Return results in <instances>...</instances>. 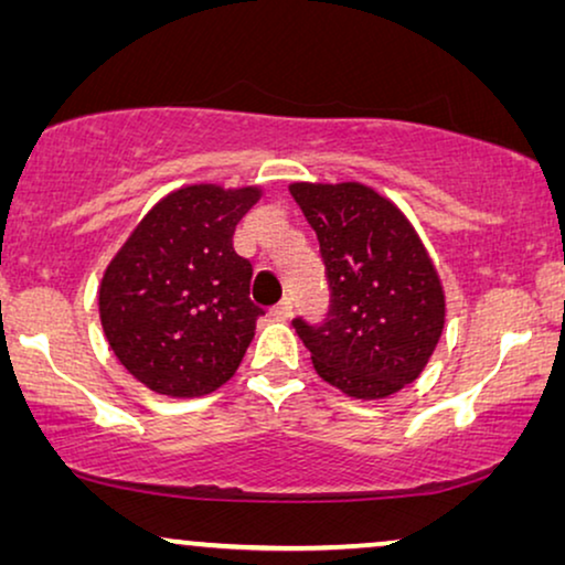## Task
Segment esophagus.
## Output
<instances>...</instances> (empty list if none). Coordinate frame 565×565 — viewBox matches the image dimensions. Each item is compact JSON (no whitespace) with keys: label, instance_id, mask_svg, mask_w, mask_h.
I'll return each mask as SVG.
<instances>
[{"label":"esophagus","instance_id":"1","mask_svg":"<svg viewBox=\"0 0 565 565\" xmlns=\"http://www.w3.org/2000/svg\"><path fill=\"white\" fill-rule=\"evenodd\" d=\"M273 319H277V321H288V319H292V300H290V298H285L280 306L273 308Z\"/></svg>","mask_w":565,"mask_h":565}]
</instances>
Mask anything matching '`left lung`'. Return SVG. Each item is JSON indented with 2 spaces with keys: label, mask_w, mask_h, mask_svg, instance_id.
Returning <instances> with one entry per match:
<instances>
[{
  "label": "left lung",
  "mask_w": 565,
  "mask_h": 565,
  "mask_svg": "<svg viewBox=\"0 0 565 565\" xmlns=\"http://www.w3.org/2000/svg\"><path fill=\"white\" fill-rule=\"evenodd\" d=\"M319 238L329 282L321 323L292 321L323 381L385 398L427 367L445 329V292L412 223L360 182L290 184Z\"/></svg>",
  "instance_id": "left-lung-1"
}]
</instances>
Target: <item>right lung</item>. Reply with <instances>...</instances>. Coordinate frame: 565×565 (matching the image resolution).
<instances>
[{
    "label": "right lung",
    "instance_id": "1",
    "mask_svg": "<svg viewBox=\"0 0 565 565\" xmlns=\"http://www.w3.org/2000/svg\"><path fill=\"white\" fill-rule=\"evenodd\" d=\"M259 188L192 184L167 195L107 265L99 319L120 365L161 396L198 398L231 381L262 313L236 223Z\"/></svg>",
    "mask_w": 565,
    "mask_h": 565
}]
</instances>
